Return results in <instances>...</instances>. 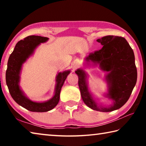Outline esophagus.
<instances>
[{
  "label": "esophagus",
  "mask_w": 146,
  "mask_h": 146,
  "mask_svg": "<svg viewBox=\"0 0 146 146\" xmlns=\"http://www.w3.org/2000/svg\"><path fill=\"white\" fill-rule=\"evenodd\" d=\"M78 67V62H75L73 64V70H75Z\"/></svg>",
  "instance_id": "obj_1"
}]
</instances>
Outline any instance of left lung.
<instances>
[{
  "instance_id": "1",
  "label": "left lung",
  "mask_w": 146,
  "mask_h": 146,
  "mask_svg": "<svg viewBox=\"0 0 146 146\" xmlns=\"http://www.w3.org/2000/svg\"><path fill=\"white\" fill-rule=\"evenodd\" d=\"M103 47L90 53L86 61L99 64L101 70L109 73L106 80L109 86L108 96L113 100L109 107L98 106L89 92L86 75L82 70L75 71L82 100L89 108L102 112H110L120 108L127 102L137 80V70L132 48L122 36L108 35L98 38Z\"/></svg>"
}]
</instances>
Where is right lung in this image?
<instances>
[{
    "instance_id": "1",
    "label": "right lung",
    "mask_w": 146,
    "mask_h": 146,
    "mask_svg": "<svg viewBox=\"0 0 146 146\" xmlns=\"http://www.w3.org/2000/svg\"><path fill=\"white\" fill-rule=\"evenodd\" d=\"M48 38L40 36L30 35L17 43L14 50L9 56L8 68L6 73V84L10 95L15 102L30 111L46 112L53 109L58 104L60 99L61 88L70 73V71L59 73L56 76V85L53 97L47 102H35L27 98L20 89L19 82L20 71L23 64L33 53L35 49L40 43L45 42Z\"/></svg>"
}]
</instances>
